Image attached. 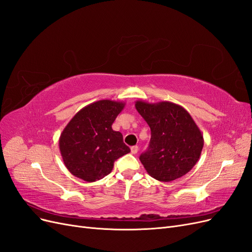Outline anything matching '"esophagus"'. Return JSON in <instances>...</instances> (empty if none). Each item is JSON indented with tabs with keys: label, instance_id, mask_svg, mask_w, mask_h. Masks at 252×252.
<instances>
[{
	"label": "esophagus",
	"instance_id": "1",
	"mask_svg": "<svg viewBox=\"0 0 252 252\" xmlns=\"http://www.w3.org/2000/svg\"><path fill=\"white\" fill-rule=\"evenodd\" d=\"M130 150H131V154H132V155H135V154H138L139 147H138V146H132Z\"/></svg>",
	"mask_w": 252,
	"mask_h": 252
}]
</instances>
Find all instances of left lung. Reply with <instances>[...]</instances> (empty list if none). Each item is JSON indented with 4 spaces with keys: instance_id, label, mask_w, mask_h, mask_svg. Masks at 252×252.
I'll list each match as a JSON object with an SVG mask.
<instances>
[{
    "instance_id": "1",
    "label": "left lung",
    "mask_w": 252,
    "mask_h": 252,
    "mask_svg": "<svg viewBox=\"0 0 252 252\" xmlns=\"http://www.w3.org/2000/svg\"><path fill=\"white\" fill-rule=\"evenodd\" d=\"M135 108L151 130L148 149L141 155L151 178L171 182L185 175L199 161L203 134L189 112L171 102L136 101Z\"/></svg>"
}]
</instances>
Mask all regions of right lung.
I'll list each match as a JSON object with an SVG mask.
<instances>
[{"label":"right lung","instance_id":"1","mask_svg":"<svg viewBox=\"0 0 252 252\" xmlns=\"http://www.w3.org/2000/svg\"><path fill=\"white\" fill-rule=\"evenodd\" d=\"M124 102L101 100L91 103L66 125L59 147L66 168L86 182H95L111 172L113 163L130 149L112 123L124 109Z\"/></svg>","mask_w":252,"mask_h":252}]
</instances>
